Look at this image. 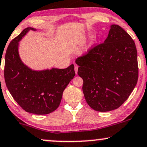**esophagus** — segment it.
Returning a JSON list of instances; mask_svg holds the SVG:
<instances>
[{
  "instance_id": "1",
  "label": "esophagus",
  "mask_w": 147,
  "mask_h": 147,
  "mask_svg": "<svg viewBox=\"0 0 147 147\" xmlns=\"http://www.w3.org/2000/svg\"><path fill=\"white\" fill-rule=\"evenodd\" d=\"M74 69H75V71H76V74H78V66H77V65H76L75 67H74Z\"/></svg>"
}]
</instances>
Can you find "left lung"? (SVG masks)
Masks as SVG:
<instances>
[{
    "label": "left lung",
    "mask_w": 147,
    "mask_h": 147,
    "mask_svg": "<svg viewBox=\"0 0 147 147\" xmlns=\"http://www.w3.org/2000/svg\"><path fill=\"white\" fill-rule=\"evenodd\" d=\"M83 79L84 98L98 112L117 109L127 99L138 78L137 50L129 34L117 24L110 26L104 43L76 61Z\"/></svg>",
    "instance_id": "left-lung-1"
}]
</instances>
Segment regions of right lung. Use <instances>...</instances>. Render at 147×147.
<instances>
[{
    "label": "right lung",
    "instance_id": "obj_1",
    "mask_svg": "<svg viewBox=\"0 0 147 147\" xmlns=\"http://www.w3.org/2000/svg\"><path fill=\"white\" fill-rule=\"evenodd\" d=\"M32 28H25L11 41L5 54V80L13 98L26 112L48 115L57 110L65 88L75 76L74 65L66 69L33 71L22 62L18 42Z\"/></svg>",
    "mask_w": 147,
    "mask_h": 147
}]
</instances>
